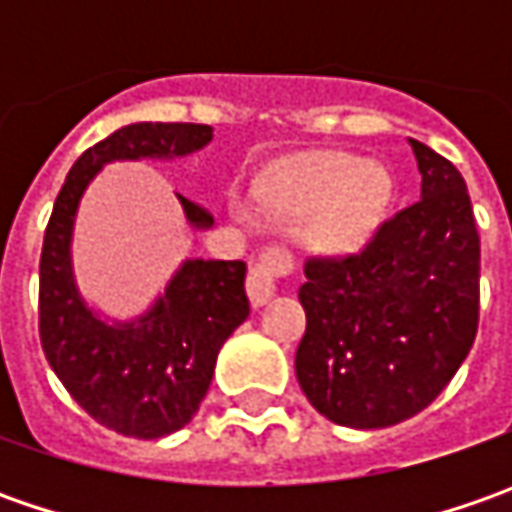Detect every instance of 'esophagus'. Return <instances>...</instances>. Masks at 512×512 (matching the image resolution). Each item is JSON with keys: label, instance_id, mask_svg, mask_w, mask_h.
I'll return each instance as SVG.
<instances>
[{"label": "esophagus", "instance_id": "1", "mask_svg": "<svg viewBox=\"0 0 512 512\" xmlns=\"http://www.w3.org/2000/svg\"><path fill=\"white\" fill-rule=\"evenodd\" d=\"M290 270V256L279 247H267L259 253V259L250 265L247 273V296L253 305H265L276 293V282Z\"/></svg>", "mask_w": 512, "mask_h": 512}]
</instances>
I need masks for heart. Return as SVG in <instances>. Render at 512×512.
Instances as JSON below:
<instances>
[{"instance_id": "heart-1", "label": "heart", "mask_w": 512, "mask_h": 512, "mask_svg": "<svg viewBox=\"0 0 512 512\" xmlns=\"http://www.w3.org/2000/svg\"><path fill=\"white\" fill-rule=\"evenodd\" d=\"M387 179L379 168H362L350 156H339L310 168L270 193V205L305 216L310 245L342 250L362 242L387 202Z\"/></svg>"}]
</instances>
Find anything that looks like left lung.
Returning a JSON list of instances; mask_svg holds the SVG:
<instances>
[{"label":"left lung","instance_id":"obj_1","mask_svg":"<svg viewBox=\"0 0 512 512\" xmlns=\"http://www.w3.org/2000/svg\"><path fill=\"white\" fill-rule=\"evenodd\" d=\"M422 199L362 250L310 256L299 302L307 330L296 379L330 422L390 427L433 402L479 330V230L462 173L410 139Z\"/></svg>","mask_w":512,"mask_h":512}]
</instances>
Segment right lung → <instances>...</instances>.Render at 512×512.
<instances>
[{
    "label": "right lung",
    "mask_w": 512,
    "mask_h": 512,
    "mask_svg": "<svg viewBox=\"0 0 512 512\" xmlns=\"http://www.w3.org/2000/svg\"><path fill=\"white\" fill-rule=\"evenodd\" d=\"M213 130L193 122H139L110 133L70 168L45 227L39 259V339L45 359L90 419L133 439L185 427L205 399L216 356L250 313L245 262L190 259L148 316L105 325L79 299L70 270V230L96 170L113 159H170L205 148ZM190 225H213L185 196Z\"/></svg>",
    "instance_id": "1"
}]
</instances>
